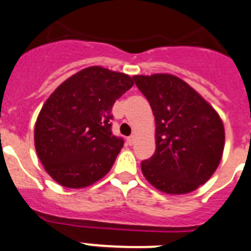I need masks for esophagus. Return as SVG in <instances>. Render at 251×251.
<instances>
[{
	"label": "esophagus",
	"instance_id": "obj_1",
	"mask_svg": "<svg viewBox=\"0 0 251 251\" xmlns=\"http://www.w3.org/2000/svg\"><path fill=\"white\" fill-rule=\"evenodd\" d=\"M127 144L128 145H132V144H134V141H135V136H128L127 138Z\"/></svg>",
	"mask_w": 251,
	"mask_h": 251
}]
</instances>
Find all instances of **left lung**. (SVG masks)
<instances>
[{
	"mask_svg": "<svg viewBox=\"0 0 251 251\" xmlns=\"http://www.w3.org/2000/svg\"><path fill=\"white\" fill-rule=\"evenodd\" d=\"M155 117V152L141 162L144 177L159 191L183 195L210 179L221 160L225 130L217 112L172 74L135 75Z\"/></svg>",
	"mask_w": 251,
	"mask_h": 251,
	"instance_id": "1",
	"label": "left lung"
}]
</instances>
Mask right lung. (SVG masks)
I'll return each instance as SVG.
<instances>
[{"label": "right lung", "mask_w": 251, "mask_h": 251, "mask_svg": "<svg viewBox=\"0 0 251 251\" xmlns=\"http://www.w3.org/2000/svg\"><path fill=\"white\" fill-rule=\"evenodd\" d=\"M134 86L127 74L82 69L50 95L35 125V149L45 171L67 188H83L112 168L124 139L112 134L113 103Z\"/></svg>", "instance_id": "obj_1"}]
</instances>
